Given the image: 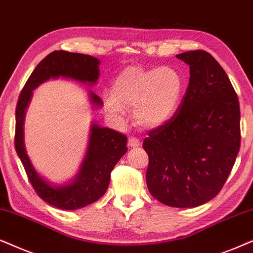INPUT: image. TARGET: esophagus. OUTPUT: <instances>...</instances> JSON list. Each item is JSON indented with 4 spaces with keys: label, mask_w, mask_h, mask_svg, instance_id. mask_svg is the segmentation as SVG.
I'll return each mask as SVG.
<instances>
[{
    "label": "esophagus",
    "mask_w": 253,
    "mask_h": 253,
    "mask_svg": "<svg viewBox=\"0 0 253 253\" xmlns=\"http://www.w3.org/2000/svg\"><path fill=\"white\" fill-rule=\"evenodd\" d=\"M128 146L129 147H139L140 146V140L135 136H130L128 139Z\"/></svg>",
    "instance_id": "34e87169"
}]
</instances>
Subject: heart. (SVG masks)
<instances>
[{"instance_id": "1", "label": "heart", "mask_w": 253, "mask_h": 253, "mask_svg": "<svg viewBox=\"0 0 253 253\" xmlns=\"http://www.w3.org/2000/svg\"><path fill=\"white\" fill-rule=\"evenodd\" d=\"M183 90V79L172 68L143 69L129 66L114 80L106 107L114 114L134 107L133 116L137 125L156 128L176 113Z\"/></svg>"}]
</instances>
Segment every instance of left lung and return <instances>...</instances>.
Returning a JSON list of instances; mask_svg holds the SVG:
<instances>
[{"label": "left lung", "instance_id": "obj_1", "mask_svg": "<svg viewBox=\"0 0 253 253\" xmlns=\"http://www.w3.org/2000/svg\"><path fill=\"white\" fill-rule=\"evenodd\" d=\"M190 66V82L173 117L143 141L149 157L150 194L170 207L200 206L216 197L241 146L237 93L206 50L178 54Z\"/></svg>", "mask_w": 253, "mask_h": 253}]
</instances>
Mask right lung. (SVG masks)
Masks as SVG:
<instances>
[{
  "label": "right lung",
  "instance_id": "obj_1",
  "mask_svg": "<svg viewBox=\"0 0 253 253\" xmlns=\"http://www.w3.org/2000/svg\"><path fill=\"white\" fill-rule=\"evenodd\" d=\"M99 60L81 53L54 50L38 63L26 81L16 106L15 149L21 158L25 172L36 193L43 201L60 210L73 211L85 207L102 198L110 183L111 171L127 151V137L117 130L98 127L93 124L90 142L79 176L72 184L53 187L37 173L32 167L23 143V124L26 106L32 90L50 77H70L84 83H95L98 79ZM96 105L103 102L90 92Z\"/></svg>",
  "mask_w": 253,
  "mask_h": 253
}]
</instances>
